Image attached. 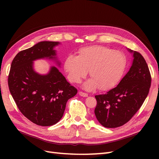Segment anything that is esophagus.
I'll use <instances>...</instances> for the list:
<instances>
[{
	"mask_svg": "<svg viewBox=\"0 0 159 159\" xmlns=\"http://www.w3.org/2000/svg\"><path fill=\"white\" fill-rule=\"evenodd\" d=\"M79 95L82 96V97H88V93H84V92H83V91H79Z\"/></svg>",
	"mask_w": 159,
	"mask_h": 159,
	"instance_id": "1",
	"label": "esophagus"
}]
</instances>
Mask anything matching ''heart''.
Segmentation results:
<instances>
[{
    "mask_svg": "<svg viewBox=\"0 0 159 159\" xmlns=\"http://www.w3.org/2000/svg\"><path fill=\"white\" fill-rule=\"evenodd\" d=\"M127 64L123 52L115 51L105 46H92L81 48L79 56L70 54L66 57L64 68L68 79L79 83L87 75L88 70L91 79L84 88L92 90L97 87L107 90L117 84L123 75Z\"/></svg>",
    "mask_w": 159,
    "mask_h": 159,
    "instance_id": "obj_1",
    "label": "heart"
}]
</instances>
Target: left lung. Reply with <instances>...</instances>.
Instances as JSON below:
<instances>
[{
	"label": "left lung",
	"instance_id": "left-lung-1",
	"mask_svg": "<svg viewBox=\"0 0 159 159\" xmlns=\"http://www.w3.org/2000/svg\"><path fill=\"white\" fill-rule=\"evenodd\" d=\"M133 53L132 66L117 87L105 94L95 95V117L107 128L123 125L141 108L149 92L151 75L145 60L140 53Z\"/></svg>",
	"mask_w": 159,
	"mask_h": 159
}]
</instances>
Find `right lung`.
Masks as SVG:
<instances>
[{
    "label": "right lung",
    "mask_w": 159,
    "mask_h": 159,
    "mask_svg": "<svg viewBox=\"0 0 159 159\" xmlns=\"http://www.w3.org/2000/svg\"><path fill=\"white\" fill-rule=\"evenodd\" d=\"M59 44L40 42L18 52L8 74L9 90L18 109L38 125L51 126L58 122L68 100L78 93L56 67H52L46 75L38 74L33 69V61L37 59H56L54 47Z\"/></svg>",
    "instance_id": "add662e5"
}]
</instances>
